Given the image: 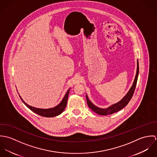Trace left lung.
Listing matches in <instances>:
<instances>
[{
	"mask_svg": "<svg viewBox=\"0 0 157 157\" xmlns=\"http://www.w3.org/2000/svg\"><path fill=\"white\" fill-rule=\"evenodd\" d=\"M138 73H139V65H138V61L137 60V68H136V73L135 75L134 81L133 83L132 86L130 88L128 92L126 94V95L118 103L113 104L108 108H100L96 106H95L88 98V95H86V101H87V104L88 106L90 107V109L92 110L94 112L97 113V114L101 115H110L113 113L115 112H118L122 109L123 108H124L129 102L131 100V98L133 96V94L134 93L136 85V82H137V79H138Z\"/></svg>",
	"mask_w": 157,
	"mask_h": 157,
	"instance_id": "left-lung-1",
	"label": "left lung"
}]
</instances>
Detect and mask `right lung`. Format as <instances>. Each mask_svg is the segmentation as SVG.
Returning a JSON list of instances; mask_svg holds the SVG:
<instances>
[{"mask_svg": "<svg viewBox=\"0 0 157 157\" xmlns=\"http://www.w3.org/2000/svg\"><path fill=\"white\" fill-rule=\"evenodd\" d=\"M69 90L70 89L68 90L66 94L65 95L63 98L62 99V101L57 106H56L52 108H49V109H40V108H34L31 106H29V105H28L26 103H25L24 101V100H23L19 94V95L21 100L22 101L23 103L25 105V106H27L33 112H35L36 113H37L39 115L45 117H53L57 116V115H60V113H62L64 111V109H65L67 104V98H68V95H69Z\"/></svg>", "mask_w": 157, "mask_h": 157, "instance_id": "right-lung-1", "label": "right lung"}]
</instances>
